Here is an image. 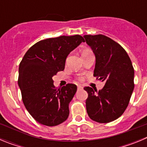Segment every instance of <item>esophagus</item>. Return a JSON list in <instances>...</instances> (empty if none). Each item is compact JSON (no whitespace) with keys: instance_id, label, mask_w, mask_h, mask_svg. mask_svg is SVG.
Returning <instances> with one entry per match:
<instances>
[{"instance_id":"obj_1","label":"esophagus","mask_w":147,"mask_h":147,"mask_svg":"<svg viewBox=\"0 0 147 147\" xmlns=\"http://www.w3.org/2000/svg\"><path fill=\"white\" fill-rule=\"evenodd\" d=\"M77 88H78V90H81V89H82V87L81 85H78Z\"/></svg>"}]
</instances>
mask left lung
I'll return each mask as SVG.
<instances>
[{
  "label": "left lung",
  "instance_id": "obj_1",
  "mask_svg": "<svg viewBox=\"0 0 147 147\" xmlns=\"http://www.w3.org/2000/svg\"><path fill=\"white\" fill-rule=\"evenodd\" d=\"M86 43L96 57L93 76L105 82L98 92L85 87L88 92L86 110L89 117L98 123L117 119L128 106L134 90V68L123 48L105 35H85Z\"/></svg>",
  "mask_w": 147,
  "mask_h": 147
}]
</instances>
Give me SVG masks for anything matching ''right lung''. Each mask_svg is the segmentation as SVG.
I'll return each mask as SVG.
<instances>
[{"label":"right lung","mask_w":147,"mask_h":147,"mask_svg":"<svg viewBox=\"0 0 147 147\" xmlns=\"http://www.w3.org/2000/svg\"><path fill=\"white\" fill-rule=\"evenodd\" d=\"M85 39L80 35L40 40L32 45L19 65L18 85L28 112L40 124L53 127L69 115V104L77 90L67 84L57 90L52 77L63 71L68 54Z\"/></svg>","instance_id":"add662e5"}]
</instances>
